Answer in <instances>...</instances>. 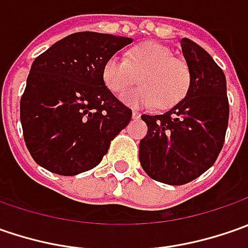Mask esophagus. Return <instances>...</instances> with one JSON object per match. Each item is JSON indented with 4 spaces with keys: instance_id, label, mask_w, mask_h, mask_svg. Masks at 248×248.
I'll list each match as a JSON object with an SVG mask.
<instances>
[{
    "instance_id": "1",
    "label": "esophagus",
    "mask_w": 248,
    "mask_h": 248,
    "mask_svg": "<svg viewBox=\"0 0 248 248\" xmlns=\"http://www.w3.org/2000/svg\"><path fill=\"white\" fill-rule=\"evenodd\" d=\"M132 117H134V119H139V117H140V113L137 111V110H134V111H132Z\"/></svg>"
}]
</instances>
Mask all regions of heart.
<instances>
[{
	"instance_id": "b5f03b06",
	"label": "heart",
	"mask_w": 248,
	"mask_h": 248,
	"mask_svg": "<svg viewBox=\"0 0 248 248\" xmlns=\"http://www.w3.org/2000/svg\"><path fill=\"white\" fill-rule=\"evenodd\" d=\"M140 76L142 85L124 93ZM102 81L106 88L131 106H152L170 109L184 99L190 88V69L187 63L174 58L171 49L157 43L135 46L124 59L113 55L102 67Z\"/></svg>"
}]
</instances>
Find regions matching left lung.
Instances as JSON below:
<instances>
[{"mask_svg": "<svg viewBox=\"0 0 248 248\" xmlns=\"http://www.w3.org/2000/svg\"><path fill=\"white\" fill-rule=\"evenodd\" d=\"M179 44L190 69V88L166 113L142 114L148 134L139 143L145 172L168 185H185L214 164L229 120L222 69L192 40L182 38Z\"/></svg>", "mask_w": 248, "mask_h": 248, "instance_id": "8db88e82", "label": "left lung"}]
</instances>
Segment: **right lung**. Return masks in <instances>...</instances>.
I'll return each instance as SVG.
<instances>
[{
	"label": "right lung",
	"mask_w": 248,
	"mask_h": 248,
	"mask_svg": "<svg viewBox=\"0 0 248 248\" xmlns=\"http://www.w3.org/2000/svg\"><path fill=\"white\" fill-rule=\"evenodd\" d=\"M131 38L80 31L35 58L20 99L26 146L59 175L96 167L132 111L102 81V67Z\"/></svg>",
	"instance_id": "1"
}]
</instances>
